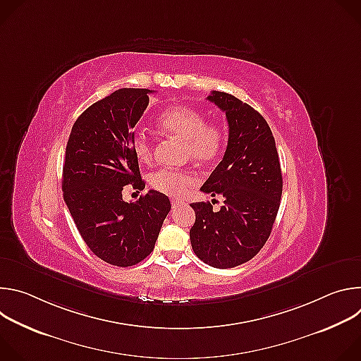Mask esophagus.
Returning <instances> with one entry per match:
<instances>
[{
    "instance_id": "esophagus-1",
    "label": "esophagus",
    "mask_w": 361,
    "mask_h": 361,
    "mask_svg": "<svg viewBox=\"0 0 361 361\" xmlns=\"http://www.w3.org/2000/svg\"><path fill=\"white\" fill-rule=\"evenodd\" d=\"M181 204H183V200H180V198H173V200H171V205H173V209L178 207V205H181Z\"/></svg>"
}]
</instances>
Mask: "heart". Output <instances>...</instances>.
Listing matches in <instances>:
<instances>
[{"label": "heart", "instance_id": "heart-1", "mask_svg": "<svg viewBox=\"0 0 361 361\" xmlns=\"http://www.w3.org/2000/svg\"><path fill=\"white\" fill-rule=\"evenodd\" d=\"M159 126L164 133L184 140L185 156L200 164L216 161L224 151L226 130L217 123H207V118L197 109L187 106L167 109L160 116ZM131 147L140 163L148 164L152 160V144L144 131H137L133 135ZM195 181L197 177L192 171L173 169H163L149 178L154 190L171 197H183Z\"/></svg>", "mask_w": 361, "mask_h": 361}]
</instances>
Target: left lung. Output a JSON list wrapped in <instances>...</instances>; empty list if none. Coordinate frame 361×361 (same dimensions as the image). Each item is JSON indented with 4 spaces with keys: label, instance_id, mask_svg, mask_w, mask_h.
Returning a JSON list of instances; mask_svg holds the SVG:
<instances>
[{
    "label": "left lung",
    "instance_id": "obj_1",
    "mask_svg": "<svg viewBox=\"0 0 361 361\" xmlns=\"http://www.w3.org/2000/svg\"><path fill=\"white\" fill-rule=\"evenodd\" d=\"M209 101L226 113L228 142L224 157L201 191L220 194L224 204H190L195 223L190 230L200 260L216 269L247 263L271 234L280 207L283 176L273 133L260 113L231 94L212 91Z\"/></svg>",
    "mask_w": 361,
    "mask_h": 361
}]
</instances>
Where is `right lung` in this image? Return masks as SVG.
Returning <instances> with one entry per match:
<instances>
[{"instance_id": "right-lung-1", "label": "right lung", "mask_w": 361, "mask_h": 361, "mask_svg": "<svg viewBox=\"0 0 361 361\" xmlns=\"http://www.w3.org/2000/svg\"><path fill=\"white\" fill-rule=\"evenodd\" d=\"M152 92L121 88L94 102L74 123L66 148L64 201L88 248L117 267L149 255L171 209L169 197L156 190L135 202L123 200L127 185L145 187L131 138Z\"/></svg>"}]
</instances>
